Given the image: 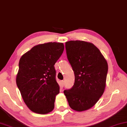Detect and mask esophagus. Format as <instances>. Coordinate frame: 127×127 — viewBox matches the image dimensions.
Segmentation results:
<instances>
[{
  "instance_id": "1",
  "label": "esophagus",
  "mask_w": 127,
  "mask_h": 127,
  "mask_svg": "<svg viewBox=\"0 0 127 127\" xmlns=\"http://www.w3.org/2000/svg\"><path fill=\"white\" fill-rule=\"evenodd\" d=\"M64 87V81H61V88H63Z\"/></svg>"
}]
</instances>
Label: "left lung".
I'll list each match as a JSON object with an SVG mask.
<instances>
[{"label":"left lung","instance_id":"1","mask_svg":"<svg viewBox=\"0 0 127 127\" xmlns=\"http://www.w3.org/2000/svg\"><path fill=\"white\" fill-rule=\"evenodd\" d=\"M67 59L75 75L71 88L65 89L69 106L82 111L90 109L102 96L106 87L108 65L94 44L82 40L65 42Z\"/></svg>","mask_w":127,"mask_h":127}]
</instances>
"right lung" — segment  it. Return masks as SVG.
Listing matches in <instances>:
<instances>
[{
    "mask_svg": "<svg viewBox=\"0 0 127 127\" xmlns=\"http://www.w3.org/2000/svg\"><path fill=\"white\" fill-rule=\"evenodd\" d=\"M64 48L63 43L40 44L20 58L16 84L25 103L33 112L47 114L55 107L60 88L54 65Z\"/></svg>",
    "mask_w": 127,
    "mask_h": 127,
    "instance_id": "right-lung-1",
    "label": "right lung"
}]
</instances>
